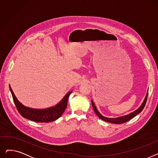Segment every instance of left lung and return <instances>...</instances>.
<instances>
[{"mask_svg": "<svg viewBox=\"0 0 158 158\" xmlns=\"http://www.w3.org/2000/svg\"><path fill=\"white\" fill-rule=\"evenodd\" d=\"M148 89L147 90V92L146 94V95H145V97L144 98V100L142 102V104H141V106L138 107V108L134 111L133 112H132L129 114H127L126 115H124V116H122V117H117V118H107V117H104V116L102 115L100 113H99V111H98L97 108L96 107L93 100H92V107H93V109H94V112L95 113V114L98 116V117L105 121V122H110V123H117V124H119V123H125L129 120H130L131 119H132V118H134L135 116H136L138 114H139V113L142 112V111L143 110L144 107L145 106V104H146V101H147V96H148Z\"/></svg>", "mask_w": 158, "mask_h": 158, "instance_id": "obj_1", "label": "left lung"}]
</instances>
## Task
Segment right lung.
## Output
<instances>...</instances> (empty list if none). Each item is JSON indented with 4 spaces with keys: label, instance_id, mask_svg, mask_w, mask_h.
Here are the masks:
<instances>
[{
    "label": "right lung",
    "instance_id": "1",
    "mask_svg": "<svg viewBox=\"0 0 158 158\" xmlns=\"http://www.w3.org/2000/svg\"><path fill=\"white\" fill-rule=\"evenodd\" d=\"M9 87L13 101L19 113L23 117L27 119L41 123L51 122L59 118L64 113L66 106H67L69 95L72 92V91H70L63 97L60 102L55 106L44 109H36L23 105L16 97L10 85H9Z\"/></svg>",
    "mask_w": 158,
    "mask_h": 158
}]
</instances>
